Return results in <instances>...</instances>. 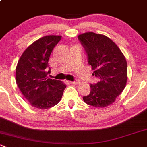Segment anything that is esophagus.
<instances>
[{
	"label": "esophagus",
	"instance_id": "34e87169",
	"mask_svg": "<svg viewBox=\"0 0 147 147\" xmlns=\"http://www.w3.org/2000/svg\"><path fill=\"white\" fill-rule=\"evenodd\" d=\"M70 82L71 84H75V85H77V84H79L80 83V81H78V80H76V81H74V82Z\"/></svg>",
	"mask_w": 147,
	"mask_h": 147
}]
</instances>
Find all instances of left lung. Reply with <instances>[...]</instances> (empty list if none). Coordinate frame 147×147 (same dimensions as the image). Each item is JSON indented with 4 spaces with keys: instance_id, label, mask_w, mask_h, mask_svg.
Segmentation results:
<instances>
[{
    "instance_id": "8db88e82",
    "label": "left lung",
    "mask_w": 147,
    "mask_h": 147,
    "mask_svg": "<svg viewBox=\"0 0 147 147\" xmlns=\"http://www.w3.org/2000/svg\"><path fill=\"white\" fill-rule=\"evenodd\" d=\"M88 55V63L98 78L91 84L89 95L83 97L88 105L104 108L112 104L125 87L127 65L125 57L118 46L109 37L94 32L78 36Z\"/></svg>"
}]
</instances>
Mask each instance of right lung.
<instances>
[{"label":"right lung","mask_w":147,"mask_h":147,"mask_svg":"<svg viewBox=\"0 0 147 147\" xmlns=\"http://www.w3.org/2000/svg\"><path fill=\"white\" fill-rule=\"evenodd\" d=\"M61 36L49 35L32 43L22 54L16 67V83L24 98L33 107L51 108L59 103L66 85L48 78L49 60Z\"/></svg>","instance_id":"obj_1"}]
</instances>
